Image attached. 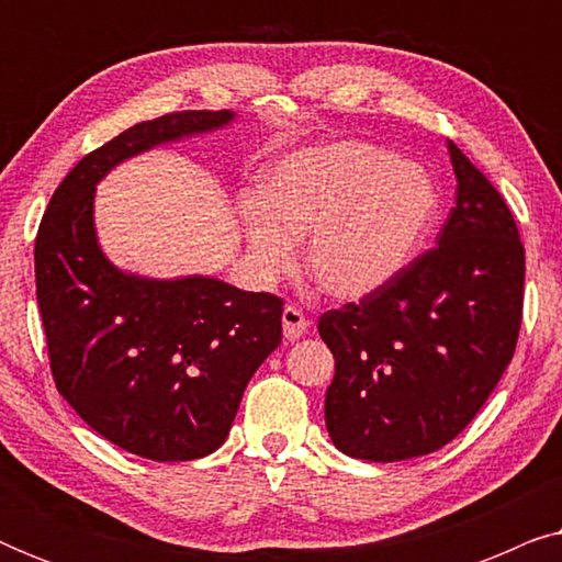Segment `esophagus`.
Here are the masks:
<instances>
[{
    "label": "esophagus",
    "instance_id": "obj_1",
    "mask_svg": "<svg viewBox=\"0 0 562 562\" xmlns=\"http://www.w3.org/2000/svg\"><path fill=\"white\" fill-rule=\"evenodd\" d=\"M283 335H286V340H299L306 329H310V317L299 310V306L289 304L286 310H283Z\"/></svg>",
    "mask_w": 562,
    "mask_h": 562
}]
</instances>
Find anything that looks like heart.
Returning a JSON list of instances; mask_svg holds the SVG:
<instances>
[{
  "label": "heart",
  "mask_w": 562,
  "mask_h": 562,
  "mask_svg": "<svg viewBox=\"0 0 562 562\" xmlns=\"http://www.w3.org/2000/svg\"><path fill=\"white\" fill-rule=\"evenodd\" d=\"M435 187L419 166L371 143L342 140L296 153L276 168L263 199H245L252 256L266 273L294 263L335 299H360L406 266L432 220Z\"/></svg>",
  "instance_id": "b5f03b06"
}]
</instances>
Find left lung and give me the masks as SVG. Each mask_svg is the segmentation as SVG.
<instances>
[{"instance_id":"8db88e82","label":"left lung","mask_w":562,"mask_h":562,"mask_svg":"<svg viewBox=\"0 0 562 562\" xmlns=\"http://www.w3.org/2000/svg\"><path fill=\"white\" fill-rule=\"evenodd\" d=\"M458 196L437 245L319 317L335 358L325 422L345 456L396 463L463 432L514 358L525 245L504 196L448 143Z\"/></svg>"}]
</instances>
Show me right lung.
<instances>
[{"label": "right lung", "mask_w": 562, "mask_h": 562, "mask_svg": "<svg viewBox=\"0 0 562 562\" xmlns=\"http://www.w3.org/2000/svg\"><path fill=\"white\" fill-rule=\"evenodd\" d=\"M229 120L187 110L127 127L71 168L37 227L35 294L58 394L140 458L194 460L225 442L245 386L281 345L283 299L117 271L97 245L94 187L135 153Z\"/></svg>", "instance_id": "add662e5"}]
</instances>
